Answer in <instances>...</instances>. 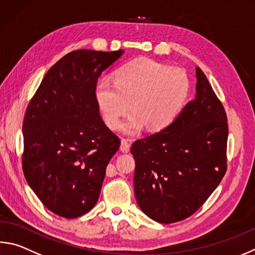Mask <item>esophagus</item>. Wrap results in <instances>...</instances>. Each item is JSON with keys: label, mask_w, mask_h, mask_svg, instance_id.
<instances>
[{"label": "esophagus", "mask_w": 255, "mask_h": 255, "mask_svg": "<svg viewBox=\"0 0 255 255\" xmlns=\"http://www.w3.org/2000/svg\"><path fill=\"white\" fill-rule=\"evenodd\" d=\"M130 141L127 138H123L122 139V145H120V149H122L124 152H128L130 150Z\"/></svg>", "instance_id": "34e87169"}]
</instances>
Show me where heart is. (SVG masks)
Instances as JSON below:
<instances>
[{"label": "heart", "instance_id": "b5f03b06", "mask_svg": "<svg viewBox=\"0 0 255 255\" xmlns=\"http://www.w3.org/2000/svg\"><path fill=\"white\" fill-rule=\"evenodd\" d=\"M189 92V80L184 70L151 59L132 60L120 67L115 80L100 79L95 96L106 124L118 129L123 117L133 113L124 129L135 132L168 127L182 112Z\"/></svg>", "mask_w": 255, "mask_h": 255}]
</instances>
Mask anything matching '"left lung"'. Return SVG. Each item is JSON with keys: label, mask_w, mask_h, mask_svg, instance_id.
I'll use <instances>...</instances> for the list:
<instances>
[{"label": "left lung", "mask_w": 255, "mask_h": 255, "mask_svg": "<svg viewBox=\"0 0 255 255\" xmlns=\"http://www.w3.org/2000/svg\"><path fill=\"white\" fill-rule=\"evenodd\" d=\"M196 96L163 130L136 140L138 205L158 223L183 221L200 208L228 168L229 126L221 100L200 68Z\"/></svg>", "instance_id": "1"}]
</instances>
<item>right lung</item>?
Listing matches in <instances>:
<instances>
[{"label": "right lung", "instance_id": "1", "mask_svg": "<svg viewBox=\"0 0 255 255\" xmlns=\"http://www.w3.org/2000/svg\"><path fill=\"white\" fill-rule=\"evenodd\" d=\"M122 54L69 52L49 69L26 107L23 173L43 205L61 217L76 219L96 205L106 168L119 149L95 90L101 72Z\"/></svg>", "mask_w": 255, "mask_h": 255}]
</instances>
